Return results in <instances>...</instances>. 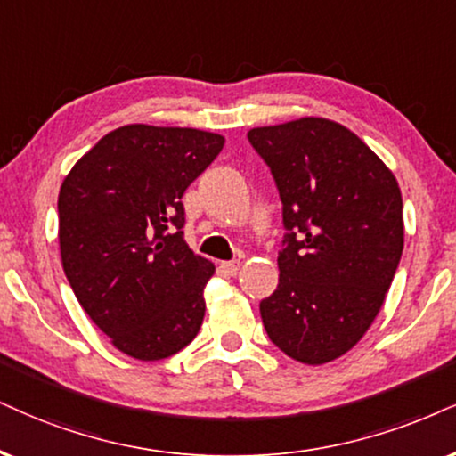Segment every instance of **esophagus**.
<instances>
[{"label":"esophagus","instance_id":"1","mask_svg":"<svg viewBox=\"0 0 456 456\" xmlns=\"http://www.w3.org/2000/svg\"><path fill=\"white\" fill-rule=\"evenodd\" d=\"M222 271L228 277H234L240 271V260H230V262H222Z\"/></svg>","mask_w":456,"mask_h":456}]
</instances>
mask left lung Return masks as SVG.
<instances>
[{"instance_id": "8db88e82", "label": "left lung", "mask_w": 456, "mask_h": 456, "mask_svg": "<svg viewBox=\"0 0 456 456\" xmlns=\"http://www.w3.org/2000/svg\"><path fill=\"white\" fill-rule=\"evenodd\" d=\"M283 202L279 285L260 302L268 338L322 365L362 340L403 249L402 192L355 133L325 118L251 128Z\"/></svg>"}]
</instances>
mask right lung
I'll use <instances>...</instances> for the list:
<instances>
[{"label":"right lung","instance_id":"add662e5","mask_svg":"<svg viewBox=\"0 0 456 456\" xmlns=\"http://www.w3.org/2000/svg\"><path fill=\"white\" fill-rule=\"evenodd\" d=\"M224 137L199 128L128 125L99 139L59 192L65 277L118 351L175 355L199 334L216 266L183 240L182 196Z\"/></svg>","mask_w":456,"mask_h":456}]
</instances>
